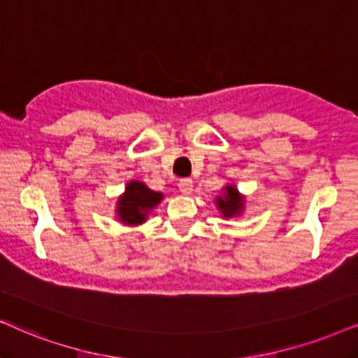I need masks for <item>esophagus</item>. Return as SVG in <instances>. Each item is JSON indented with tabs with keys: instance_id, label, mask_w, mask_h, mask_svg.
I'll use <instances>...</instances> for the list:
<instances>
[{
	"instance_id": "1",
	"label": "esophagus",
	"mask_w": 358,
	"mask_h": 358,
	"mask_svg": "<svg viewBox=\"0 0 358 358\" xmlns=\"http://www.w3.org/2000/svg\"><path fill=\"white\" fill-rule=\"evenodd\" d=\"M178 189H180V193L185 194V196H188V194H192V192H193V182H192V180H188V178L180 180Z\"/></svg>"
}]
</instances>
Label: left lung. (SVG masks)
<instances>
[{"instance_id": "1", "label": "left lung", "mask_w": 358, "mask_h": 358, "mask_svg": "<svg viewBox=\"0 0 358 358\" xmlns=\"http://www.w3.org/2000/svg\"><path fill=\"white\" fill-rule=\"evenodd\" d=\"M221 194L215 198L216 210L220 211L221 218H238L244 213V205H246V198L244 194L239 193L236 185L228 183L226 187L221 188Z\"/></svg>"}]
</instances>
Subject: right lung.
Segmentation results:
<instances>
[{"label": "right lung", "instance_id": "1", "mask_svg": "<svg viewBox=\"0 0 358 358\" xmlns=\"http://www.w3.org/2000/svg\"><path fill=\"white\" fill-rule=\"evenodd\" d=\"M162 200L164 193L153 192L143 182L132 180L125 185V192L117 198L115 218L125 226L143 224Z\"/></svg>", "mask_w": 358, "mask_h": 358}]
</instances>
